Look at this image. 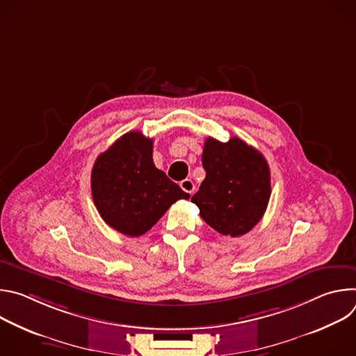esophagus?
Returning a JSON list of instances; mask_svg holds the SVG:
<instances>
[{
	"label": "esophagus",
	"mask_w": 356,
	"mask_h": 356,
	"mask_svg": "<svg viewBox=\"0 0 356 356\" xmlns=\"http://www.w3.org/2000/svg\"><path fill=\"white\" fill-rule=\"evenodd\" d=\"M180 187H181V190H183V191L188 193L190 195H191V194H193V191H194V183H193L190 179H186V180L180 181Z\"/></svg>",
	"instance_id": "esophagus-1"
}]
</instances>
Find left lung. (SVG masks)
<instances>
[{
  "instance_id": "obj_1",
  "label": "left lung",
  "mask_w": 356,
  "mask_h": 356,
  "mask_svg": "<svg viewBox=\"0 0 356 356\" xmlns=\"http://www.w3.org/2000/svg\"><path fill=\"white\" fill-rule=\"evenodd\" d=\"M206 179L191 202L200 216L222 235L241 236L264 217L270 198V170L255 147L234 136L207 138L202 149Z\"/></svg>"
}]
</instances>
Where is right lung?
Segmentation results:
<instances>
[{"label": "right lung", "instance_id": "right-lung-1", "mask_svg": "<svg viewBox=\"0 0 356 356\" xmlns=\"http://www.w3.org/2000/svg\"><path fill=\"white\" fill-rule=\"evenodd\" d=\"M152 150L154 139L131 131L103 152L91 170V194L99 216L128 236L147 232L177 200L190 198L155 166Z\"/></svg>", "mask_w": 356, "mask_h": 356}]
</instances>
